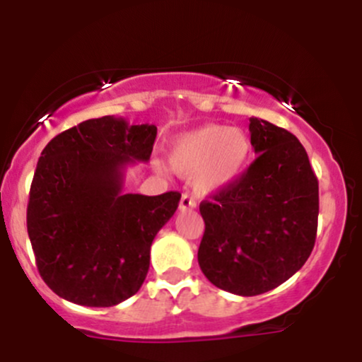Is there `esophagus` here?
<instances>
[{"label":"esophagus","mask_w":362,"mask_h":362,"mask_svg":"<svg viewBox=\"0 0 362 362\" xmlns=\"http://www.w3.org/2000/svg\"><path fill=\"white\" fill-rule=\"evenodd\" d=\"M194 207H195V201H194V199L190 197V195H187V194L182 195L180 204H178V209H180V211H187V209H194Z\"/></svg>","instance_id":"obj_1"}]
</instances>
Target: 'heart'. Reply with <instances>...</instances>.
<instances>
[{
	"label": "heart",
	"mask_w": 362,
	"mask_h": 362,
	"mask_svg": "<svg viewBox=\"0 0 362 362\" xmlns=\"http://www.w3.org/2000/svg\"><path fill=\"white\" fill-rule=\"evenodd\" d=\"M252 158L247 131L221 124H206L178 134L168 149L170 167L182 177H192L199 194H214L242 177ZM165 172V167H158Z\"/></svg>",
	"instance_id": "b5f03b06"
}]
</instances>
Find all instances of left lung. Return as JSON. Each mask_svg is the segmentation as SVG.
Returning <instances> with one entry per match:
<instances>
[{
  "mask_svg": "<svg viewBox=\"0 0 362 362\" xmlns=\"http://www.w3.org/2000/svg\"><path fill=\"white\" fill-rule=\"evenodd\" d=\"M259 156L238 180L199 209L206 223L197 252L201 271L216 288L257 296L308 260L318 224V180L294 134L250 117Z\"/></svg>",
  "mask_w": 362,
  "mask_h": 362,
  "instance_id": "left-lung-1",
  "label": "left lung"
}]
</instances>
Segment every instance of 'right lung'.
I'll return each mask as SVG.
<instances>
[{
	"mask_svg": "<svg viewBox=\"0 0 362 362\" xmlns=\"http://www.w3.org/2000/svg\"><path fill=\"white\" fill-rule=\"evenodd\" d=\"M156 126L90 119L49 141L37 163L27 231L37 269L62 300L114 306L136 294L155 236L175 214L180 194H124V172L146 163Z\"/></svg>",
	"mask_w": 362,
	"mask_h": 362,
	"instance_id": "1",
	"label": "right lung"
}]
</instances>
